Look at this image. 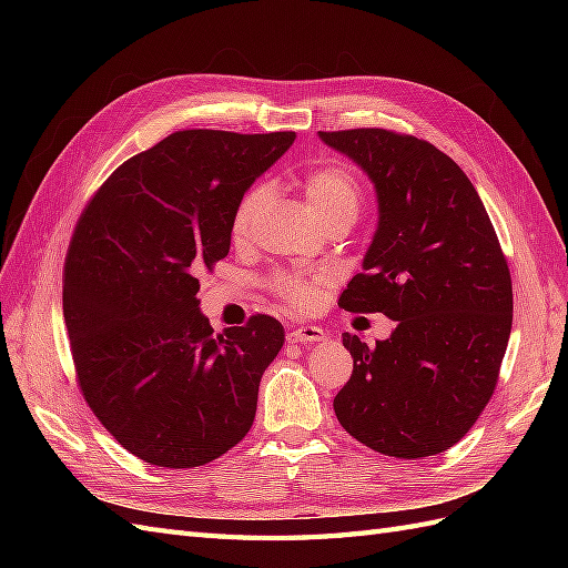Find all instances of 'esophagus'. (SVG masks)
<instances>
[{
  "instance_id": "esophagus-1",
  "label": "esophagus",
  "mask_w": 568,
  "mask_h": 568,
  "mask_svg": "<svg viewBox=\"0 0 568 568\" xmlns=\"http://www.w3.org/2000/svg\"><path fill=\"white\" fill-rule=\"evenodd\" d=\"M324 338H326V332L313 324H301L288 332L291 343H313V341H324Z\"/></svg>"
}]
</instances>
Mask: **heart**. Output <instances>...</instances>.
<instances>
[{"label":"heart","mask_w":568,"mask_h":568,"mask_svg":"<svg viewBox=\"0 0 568 568\" xmlns=\"http://www.w3.org/2000/svg\"><path fill=\"white\" fill-rule=\"evenodd\" d=\"M303 192L305 201L311 205L313 213L322 225H332V222H355L359 205H363V186L359 180L351 173L348 168L329 163L313 168L311 173L303 178ZM270 201V186L265 182L253 184L248 192L239 199L234 215H232V239L236 244H242L248 239L253 222L265 209ZM320 280L303 277V274L280 272L274 274L270 288L274 296L282 298L286 305L296 307V311H307L320 298Z\"/></svg>","instance_id":"1"}]
</instances>
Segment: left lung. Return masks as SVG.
<instances>
[{
  "mask_svg": "<svg viewBox=\"0 0 568 568\" xmlns=\"http://www.w3.org/2000/svg\"><path fill=\"white\" fill-rule=\"evenodd\" d=\"M372 180L379 222L338 305L395 320L386 341L343 334L346 432L400 459L438 455L488 405L511 332V277L486 205L434 144L379 128L320 132Z\"/></svg>",
  "mask_w": 568,
  "mask_h": 568,
  "instance_id": "8db88e82",
  "label": "left lung"
}]
</instances>
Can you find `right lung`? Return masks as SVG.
I'll return each instance as SVG.
<instances>
[{
	"label": "right lung",
	"mask_w": 568,
	"mask_h": 568,
	"mask_svg": "<svg viewBox=\"0 0 568 568\" xmlns=\"http://www.w3.org/2000/svg\"><path fill=\"white\" fill-rule=\"evenodd\" d=\"M294 140L175 132L120 165L80 215L63 267L78 384L134 457L192 469L248 434L284 326L253 315L213 334L199 272L230 253L239 199Z\"/></svg>",
	"instance_id": "add662e5"
}]
</instances>
